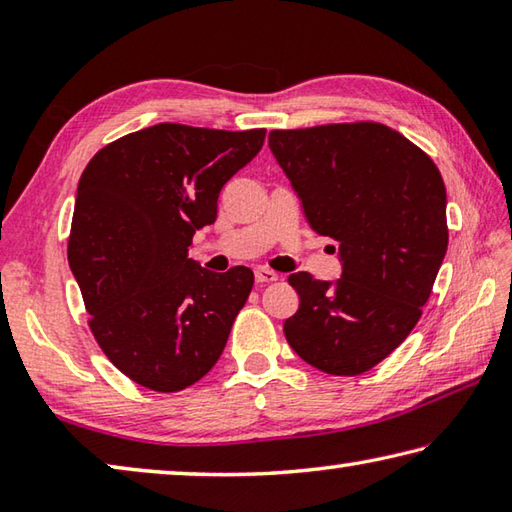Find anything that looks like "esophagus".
Returning a JSON list of instances; mask_svg holds the SVG:
<instances>
[{
	"instance_id": "obj_1",
	"label": "esophagus",
	"mask_w": 512,
	"mask_h": 512,
	"mask_svg": "<svg viewBox=\"0 0 512 512\" xmlns=\"http://www.w3.org/2000/svg\"><path fill=\"white\" fill-rule=\"evenodd\" d=\"M277 277H280V275H277L275 271H271V268H257V271H255V280L259 282V284H268V282H275L277 280Z\"/></svg>"
}]
</instances>
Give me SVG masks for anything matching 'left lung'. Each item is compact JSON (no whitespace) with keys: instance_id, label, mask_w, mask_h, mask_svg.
Returning <instances> with one entry per match:
<instances>
[{"instance_id":"8db88e82","label":"left lung","mask_w":512,"mask_h":512,"mask_svg":"<svg viewBox=\"0 0 512 512\" xmlns=\"http://www.w3.org/2000/svg\"><path fill=\"white\" fill-rule=\"evenodd\" d=\"M268 146L318 235L339 241L336 284L289 275L300 307L284 336L302 361L354 377L413 332L447 253L443 176L420 146L377 121L271 131Z\"/></svg>"}]
</instances>
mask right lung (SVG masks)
Here are the masks:
<instances>
[{"label":"right lung","instance_id":"right-lung-1","mask_svg":"<svg viewBox=\"0 0 512 512\" xmlns=\"http://www.w3.org/2000/svg\"><path fill=\"white\" fill-rule=\"evenodd\" d=\"M264 137L266 128L158 124L106 144L83 171L69 266L94 341L149 391L178 393L205 377L246 305L250 268L210 273L187 248Z\"/></svg>","mask_w":512,"mask_h":512}]
</instances>
